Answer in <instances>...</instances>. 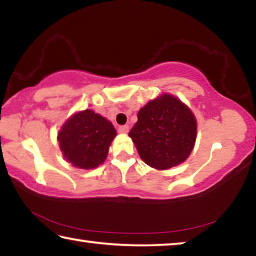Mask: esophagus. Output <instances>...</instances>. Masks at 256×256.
I'll list each match as a JSON object with an SVG mask.
<instances>
[{
  "mask_svg": "<svg viewBox=\"0 0 256 256\" xmlns=\"http://www.w3.org/2000/svg\"><path fill=\"white\" fill-rule=\"evenodd\" d=\"M118 132L120 133H128V125H120V126H118Z\"/></svg>",
  "mask_w": 256,
  "mask_h": 256,
  "instance_id": "1",
  "label": "esophagus"
}]
</instances>
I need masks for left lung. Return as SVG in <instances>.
Wrapping results in <instances>:
<instances>
[{"label":"left lung","instance_id":"8db88e82","mask_svg":"<svg viewBox=\"0 0 256 256\" xmlns=\"http://www.w3.org/2000/svg\"><path fill=\"white\" fill-rule=\"evenodd\" d=\"M128 136L146 164L168 170L190 156L196 144V120L178 99L162 94L138 110Z\"/></svg>","mask_w":256,"mask_h":256}]
</instances>
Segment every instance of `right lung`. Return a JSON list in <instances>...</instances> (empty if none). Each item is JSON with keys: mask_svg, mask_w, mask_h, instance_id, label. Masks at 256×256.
I'll list each match as a JSON object with an SVG mask.
<instances>
[{"mask_svg": "<svg viewBox=\"0 0 256 256\" xmlns=\"http://www.w3.org/2000/svg\"><path fill=\"white\" fill-rule=\"evenodd\" d=\"M115 136L116 130L110 120L86 110L66 120L58 132V142L68 162L82 170H92L105 162Z\"/></svg>", "mask_w": 256, "mask_h": 256, "instance_id": "add662e5", "label": "right lung"}]
</instances>
